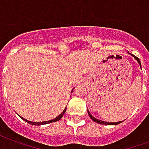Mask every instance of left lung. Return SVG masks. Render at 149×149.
<instances>
[{
    "mask_svg": "<svg viewBox=\"0 0 149 149\" xmlns=\"http://www.w3.org/2000/svg\"><path fill=\"white\" fill-rule=\"evenodd\" d=\"M131 55H132V56H134V58H135V59H136V60H137V62L139 63L140 67H141V61H140L139 59H138V58H137V56H135L134 55H133V54H131ZM88 114H89V117L91 118L92 120H93V121H94V122H96L97 123L103 124V125H117V124H118V123H121L122 122H123V121H120V122H117V123H116H116H107V122L101 121V120H100V119H97V118H94V117H93V116H92L91 114H90V112H89V111H88Z\"/></svg>",
    "mask_w": 149,
    "mask_h": 149,
    "instance_id": "1",
    "label": "left lung"
}]
</instances>
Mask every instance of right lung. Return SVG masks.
I'll use <instances>...</instances> for the list:
<instances>
[{"instance_id":"1","label":"right lung","mask_w":149,"mask_h":149,"mask_svg":"<svg viewBox=\"0 0 149 149\" xmlns=\"http://www.w3.org/2000/svg\"><path fill=\"white\" fill-rule=\"evenodd\" d=\"M73 89H72V91H73ZM66 110H67V108H64V110H63V112L61 113V114H60V116H58L57 117H56V118H53V119H52V120H49V121L41 122V123H36V122L28 121L27 119H26V118H23V117H21V116H19V117L21 118H22V119H23L24 121H26V123H28L31 124V125H34V126H40V125H45V124H49V123H54V122L59 121L60 119H61V118H62V117H63V116L64 115V113L66 112Z\"/></svg>"}]
</instances>
